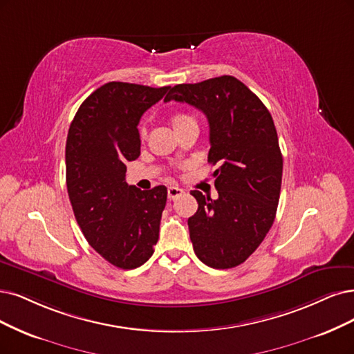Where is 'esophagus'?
Returning a JSON list of instances; mask_svg holds the SVG:
<instances>
[{
	"instance_id": "esophagus-1",
	"label": "esophagus",
	"mask_w": 354,
	"mask_h": 354,
	"mask_svg": "<svg viewBox=\"0 0 354 354\" xmlns=\"http://www.w3.org/2000/svg\"><path fill=\"white\" fill-rule=\"evenodd\" d=\"M182 194H184V189H180L179 187H169L167 188V197H169V200H175V198L180 197Z\"/></svg>"
}]
</instances>
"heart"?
Wrapping results in <instances>:
<instances>
[{"label":"heart","instance_id":"1","mask_svg":"<svg viewBox=\"0 0 354 354\" xmlns=\"http://www.w3.org/2000/svg\"><path fill=\"white\" fill-rule=\"evenodd\" d=\"M172 125L176 129L182 128V127H187V125H191V124H197V121H195V118H192L191 115L188 113H175L172 115ZM141 138H144V131H141Z\"/></svg>","mask_w":354,"mask_h":354}]
</instances>
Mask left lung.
<instances>
[{
	"mask_svg": "<svg viewBox=\"0 0 354 354\" xmlns=\"http://www.w3.org/2000/svg\"><path fill=\"white\" fill-rule=\"evenodd\" d=\"M200 109L210 125L208 162L218 197L191 191L198 210L188 218L194 252L212 268H233L271 229L280 198L283 156L271 113L238 78L221 75L176 84L165 102Z\"/></svg>",
	"mask_w": 354,
	"mask_h": 354,
	"instance_id": "obj_1",
	"label": "left lung"
}]
</instances>
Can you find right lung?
Segmentation results:
<instances>
[{
    "label": "right lung",
    "instance_id": "obj_1",
    "mask_svg": "<svg viewBox=\"0 0 354 354\" xmlns=\"http://www.w3.org/2000/svg\"><path fill=\"white\" fill-rule=\"evenodd\" d=\"M169 86L111 82L78 108L65 144L67 189L84 238L112 266L133 270L153 255L167 189L141 191L125 180L140 156L138 122Z\"/></svg>",
    "mask_w": 354,
    "mask_h": 354
}]
</instances>
